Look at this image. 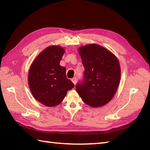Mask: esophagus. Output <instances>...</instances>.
Masks as SVG:
<instances>
[{"mask_svg":"<svg viewBox=\"0 0 150 150\" xmlns=\"http://www.w3.org/2000/svg\"><path fill=\"white\" fill-rule=\"evenodd\" d=\"M71 81H72V82H73V84H74L75 85L76 84V83H77V78H76V77L73 78V79H71Z\"/></svg>","mask_w":150,"mask_h":150,"instance_id":"esophagus-1","label":"esophagus"}]
</instances>
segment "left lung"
<instances>
[{
    "instance_id": "obj_1",
    "label": "left lung",
    "mask_w": 150,
    "mask_h": 150,
    "mask_svg": "<svg viewBox=\"0 0 150 150\" xmlns=\"http://www.w3.org/2000/svg\"><path fill=\"white\" fill-rule=\"evenodd\" d=\"M78 52L85 70L83 81L76 85V90L89 106H104L112 99L119 87V60L109 50L96 44L81 46Z\"/></svg>"
}]
</instances>
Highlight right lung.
<instances>
[{"mask_svg": "<svg viewBox=\"0 0 150 150\" xmlns=\"http://www.w3.org/2000/svg\"><path fill=\"white\" fill-rule=\"evenodd\" d=\"M64 52L60 46L47 47L38 55L29 69L28 85L31 93L47 107L59 104L68 91L74 87L66 77L65 67L60 65Z\"/></svg>", "mask_w": 150, "mask_h": 150, "instance_id": "add662e5", "label": "right lung"}]
</instances>
